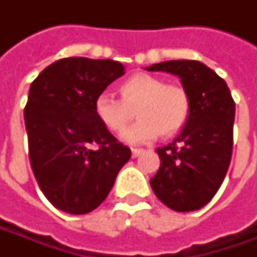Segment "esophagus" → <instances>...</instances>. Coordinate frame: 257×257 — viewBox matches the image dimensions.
<instances>
[{
	"label": "esophagus",
	"instance_id": "esophagus-1",
	"mask_svg": "<svg viewBox=\"0 0 257 257\" xmlns=\"http://www.w3.org/2000/svg\"><path fill=\"white\" fill-rule=\"evenodd\" d=\"M142 153H144L143 149H132V157H133V159L139 157Z\"/></svg>",
	"mask_w": 257,
	"mask_h": 257
}]
</instances>
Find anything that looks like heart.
<instances>
[{"label":"heart","mask_w":257,"mask_h":257,"mask_svg":"<svg viewBox=\"0 0 257 257\" xmlns=\"http://www.w3.org/2000/svg\"><path fill=\"white\" fill-rule=\"evenodd\" d=\"M121 100L111 94H98L94 100V114L98 121L114 133L121 132L130 118V108L139 118L121 133L128 144L156 140L160 133L172 136L186 124L190 114V97L179 84H166L157 75L139 73L120 85Z\"/></svg>","instance_id":"1"}]
</instances>
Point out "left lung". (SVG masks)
Segmentation results:
<instances>
[{"instance_id":"obj_1","label":"left lung","mask_w":257,"mask_h":257,"mask_svg":"<svg viewBox=\"0 0 257 257\" xmlns=\"http://www.w3.org/2000/svg\"><path fill=\"white\" fill-rule=\"evenodd\" d=\"M147 71L177 75L190 97V114L172 143L159 147L154 194L176 212L199 210L213 199L227 173L233 150L234 101L224 80L194 60H172Z\"/></svg>"}]
</instances>
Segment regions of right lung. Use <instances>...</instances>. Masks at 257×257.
<instances>
[{"mask_svg": "<svg viewBox=\"0 0 257 257\" xmlns=\"http://www.w3.org/2000/svg\"><path fill=\"white\" fill-rule=\"evenodd\" d=\"M123 74L124 65L114 60L70 57L48 65L30 87V163L45 197L63 212L98 207L132 157L94 114L95 97Z\"/></svg>", "mask_w": 257, "mask_h": 257, "instance_id": "add662e5", "label": "right lung"}]
</instances>
